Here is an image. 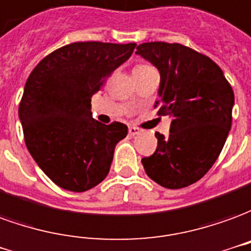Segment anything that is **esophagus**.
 Masks as SVG:
<instances>
[{
    "label": "esophagus",
    "instance_id": "esophagus-1",
    "mask_svg": "<svg viewBox=\"0 0 251 251\" xmlns=\"http://www.w3.org/2000/svg\"><path fill=\"white\" fill-rule=\"evenodd\" d=\"M128 132L131 136H135V135H139L140 134V129L138 127H134V126H131L128 128Z\"/></svg>",
    "mask_w": 251,
    "mask_h": 251
}]
</instances>
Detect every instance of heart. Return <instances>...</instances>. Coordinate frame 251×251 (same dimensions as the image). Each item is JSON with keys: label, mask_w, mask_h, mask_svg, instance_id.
Segmentation results:
<instances>
[{"label": "heart", "mask_w": 251, "mask_h": 251, "mask_svg": "<svg viewBox=\"0 0 251 251\" xmlns=\"http://www.w3.org/2000/svg\"><path fill=\"white\" fill-rule=\"evenodd\" d=\"M136 67H139V66H136Z\"/></svg>", "instance_id": "b5f03b06"}]
</instances>
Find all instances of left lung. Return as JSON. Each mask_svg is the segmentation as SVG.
<instances>
[{"label": "left lung", "instance_id": "8db88e82", "mask_svg": "<svg viewBox=\"0 0 251 251\" xmlns=\"http://www.w3.org/2000/svg\"><path fill=\"white\" fill-rule=\"evenodd\" d=\"M136 50L161 75L158 113L172 117L170 134H155L157 150L142 159L143 168L163 188H185L219 157L231 128L234 92L219 66L189 47L151 42Z\"/></svg>", "mask_w": 251, "mask_h": 251}]
</instances>
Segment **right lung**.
<instances>
[{"label":"right lung","instance_id":"right-lung-1","mask_svg":"<svg viewBox=\"0 0 251 251\" xmlns=\"http://www.w3.org/2000/svg\"><path fill=\"white\" fill-rule=\"evenodd\" d=\"M135 47L67 44L40 60L26 79L19 106L26 149L46 176L66 191L99 185L109 173L115 147L128 134L123 123L105 126L94 120L90 101Z\"/></svg>","mask_w":251,"mask_h":251}]
</instances>
